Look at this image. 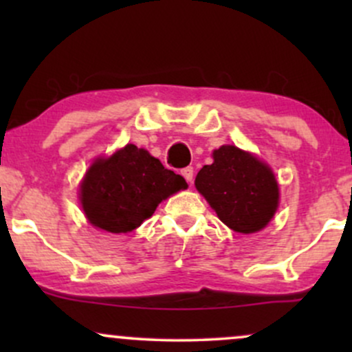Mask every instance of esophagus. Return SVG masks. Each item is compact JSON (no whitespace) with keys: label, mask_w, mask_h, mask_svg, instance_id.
Wrapping results in <instances>:
<instances>
[{"label":"esophagus","mask_w":352,"mask_h":352,"mask_svg":"<svg viewBox=\"0 0 352 352\" xmlns=\"http://www.w3.org/2000/svg\"><path fill=\"white\" fill-rule=\"evenodd\" d=\"M182 175H184V179L188 182V184H192V180H193V168L192 167H185V168H182Z\"/></svg>","instance_id":"obj_1"}]
</instances>
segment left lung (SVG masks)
<instances>
[{
	"label": "left lung",
	"mask_w": 352,
	"mask_h": 352,
	"mask_svg": "<svg viewBox=\"0 0 352 352\" xmlns=\"http://www.w3.org/2000/svg\"><path fill=\"white\" fill-rule=\"evenodd\" d=\"M195 187L218 218L238 233L265 228L280 199L272 168L235 145L213 152V164L197 173Z\"/></svg>",
	"instance_id": "obj_1"
}]
</instances>
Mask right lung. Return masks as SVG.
Here are the masks:
<instances>
[{"label": "right lung", "instance_id": "right-lung-1", "mask_svg": "<svg viewBox=\"0 0 352 352\" xmlns=\"http://www.w3.org/2000/svg\"><path fill=\"white\" fill-rule=\"evenodd\" d=\"M182 188H187L184 177L165 168L144 148L127 144L109 159L91 165L80 185V204L94 227L127 233Z\"/></svg>", "mask_w": 352, "mask_h": 352}]
</instances>
